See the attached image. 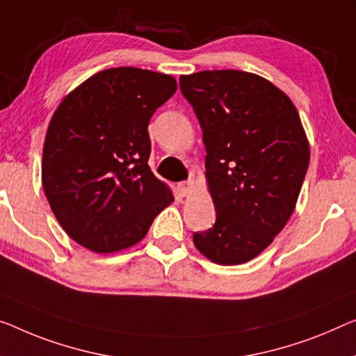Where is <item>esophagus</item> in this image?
<instances>
[{"label": "esophagus", "mask_w": 356, "mask_h": 356, "mask_svg": "<svg viewBox=\"0 0 356 356\" xmlns=\"http://www.w3.org/2000/svg\"><path fill=\"white\" fill-rule=\"evenodd\" d=\"M192 187H193L192 180H184V182H180L177 185V190L182 196H188L190 193H192Z\"/></svg>", "instance_id": "esophagus-1"}]
</instances>
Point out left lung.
<instances>
[{
    "mask_svg": "<svg viewBox=\"0 0 356 356\" xmlns=\"http://www.w3.org/2000/svg\"><path fill=\"white\" fill-rule=\"evenodd\" d=\"M206 145V179L216 224L196 232L198 251L219 265L259 256L294 212L310 163L299 113L267 79L204 70L179 79Z\"/></svg>",
    "mask_w": 356,
    "mask_h": 356,
    "instance_id": "8db88e82",
    "label": "left lung"
}]
</instances>
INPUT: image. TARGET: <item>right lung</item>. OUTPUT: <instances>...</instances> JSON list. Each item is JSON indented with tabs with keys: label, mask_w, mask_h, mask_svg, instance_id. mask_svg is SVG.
I'll return each instance as SVG.
<instances>
[{
	"label": "right lung",
	"mask_w": 356,
	"mask_h": 356,
	"mask_svg": "<svg viewBox=\"0 0 356 356\" xmlns=\"http://www.w3.org/2000/svg\"><path fill=\"white\" fill-rule=\"evenodd\" d=\"M176 79L108 68L62 100L47 127L41 179L67 235L94 252L139 243L174 196L148 166V123Z\"/></svg>",
	"instance_id": "1"
}]
</instances>
